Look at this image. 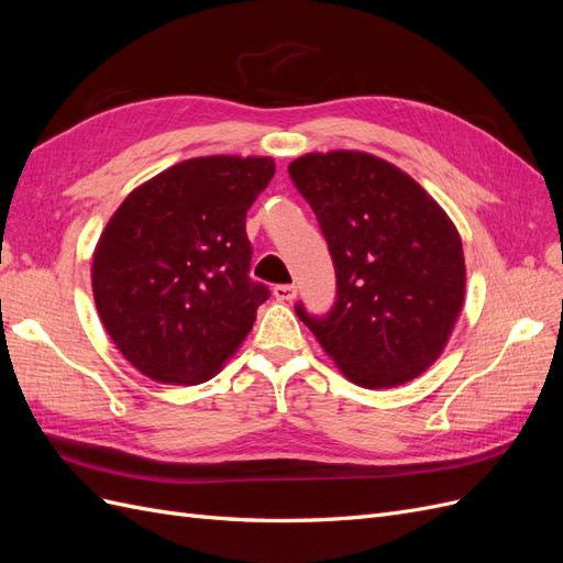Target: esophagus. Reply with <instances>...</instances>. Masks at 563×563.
Returning a JSON list of instances; mask_svg holds the SVG:
<instances>
[{
	"mask_svg": "<svg viewBox=\"0 0 563 563\" xmlns=\"http://www.w3.org/2000/svg\"><path fill=\"white\" fill-rule=\"evenodd\" d=\"M272 294H275L277 300L288 302V300L296 298V286H294V284H277L275 291H272Z\"/></svg>",
	"mask_w": 563,
	"mask_h": 563,
	"instance_id": "obj_1",
	"label": "esophagus"
}]
</instances>
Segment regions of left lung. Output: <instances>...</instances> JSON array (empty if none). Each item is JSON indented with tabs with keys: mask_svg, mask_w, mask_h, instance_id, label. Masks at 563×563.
<instances>
[{
	"mask_svg": "<svg viewBox=\"0 0 563 563\" xmlns=\"http://www.w3.org/2000/svg\"><path fill=\"white\" fill-rule=\"evenodd\" d=\"M335 267L329 314H296L354 385L397 387L444 352L465 300L463 242L401 168L335 150L288 164Z\"/></svg>",
	"mask_w": 563,
	"mask_h": 563,
	"instance_id": "obj_1",
	"label": "left lung"
}]
</instances>
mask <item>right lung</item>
<instances>
[{
  "mask_svg": "<svg viewBox=\"0 0 563 563\" xmlns=\"http://www.w3.org/2000/svg\"><path fill=\"white\" fill-rule=\"evenodd\" d=\"M275 176L269 157H197L122 201L93 251L100 321L143 376L211 380L269 288L249 277L246 211Z\"/></svg>",
  "mask_w": 563,
  "mask_h": 563,
  "instance_id": "right-lung-1",
  "label": "right lung"
}]
</instances>
